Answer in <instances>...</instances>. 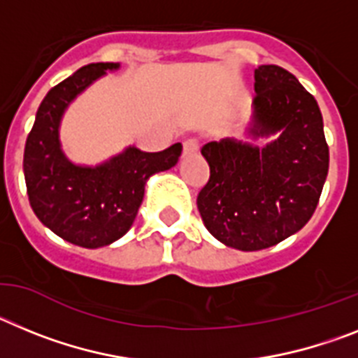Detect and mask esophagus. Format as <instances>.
<instances>
[{"mask_svg":"<svg viewBox=\"0 0 358 358\" xmlns=\"http://www.w3.org/2000/svg\"><path fill=\"white\" fill-rule=\"evenodd\" d=\"M198 151V141L194 138H187V141L183 142V155L187 157V155H194Z\"/></svg>","mask_w":358,"mask_h":358,"instance_id":"1","label":"esophagus"}]
</instances>
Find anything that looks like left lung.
<instances>
[{
    "label": "left lung",
    "instance_id": "8db88e82",
    "mask_svg": "<svg viewBox=\"0 0 358 358\" xmlns=\"http://www.w3.org/2000/svg\"><path fill=\"white\" fill-rule=\"evenodd\" d=\"M256 99L243 141L201 148L210 178L198 194L207 231L245 252L299 232L315 210L329 153L315 99L285 68L254 71Z\"/></svg>",
    "mask_w": 358,
    "mask_h": 358
}]
</instances>
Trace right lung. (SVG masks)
<instances>
[{
	"label": "right lung",
	"mask_w": 358,
	"mask_h": 358,
	"mask_svg": "<svg viewBox=\"0 0 358 358\" xmlns=\"http://www.w3.org/2000/svg\"><path fill=\"white\" fill-rule=\"evenodd\" d=\"M119 68V63L88 64L50 90L24 144L23 171L32 210L54 234L85 248L122 238L135 222L148 180L175 167L182 155L180 142L160 153L127 145L95 166L77 164L64 153L61 122L71 102Z\"/></svg>",
	"instance_id": "right-lung-1"
}]
</instances>
